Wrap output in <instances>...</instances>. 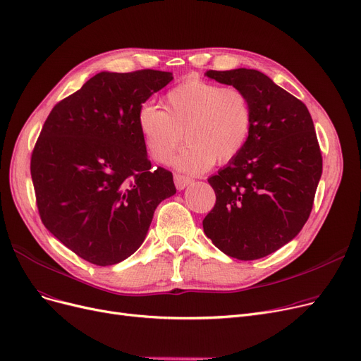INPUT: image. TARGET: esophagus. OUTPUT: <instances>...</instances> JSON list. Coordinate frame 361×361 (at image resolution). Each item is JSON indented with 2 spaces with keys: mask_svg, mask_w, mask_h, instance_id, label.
<instances>
[{
  "mask_svg": "<svg viewBox=\"0 0 361 361\" xmlns=\"http://www.w3.org/2000/svg\"><path fill=\"white\" fill-rule=\"evenodd\" d=\"M192 178L190 177H185V176H183V174H174V183H176V187L178 190H183V189H185L187 185L189 184H192Z\"/></svg>",
  "mask_w": 361,
  "mask_h": 361,
  "instance_id": "34e87169",
  "label": "esophagus"
}]
</instances>
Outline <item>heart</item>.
Returning <instances> with one entry per match:
<instances>
[{
  "mask_svg": "<svg viewBox=\"0 0 361 361\" xmlns=\"http://www.w3.org/2000/svg\"><path fill=\"white\" fill-rule=\"evenodd\" d=\"M138 128L149 154L166 162L184 140L187 145L172 161L183 171L200 174L214 164H228L242 153L252 127V107L238 88L187 80L168 91L165 111L143 106Z\"/></svg>",
  "mask_w": 361,
  "mask_h": 361,
  "instance_id": "b5f03b06",
  "label": "heart"
}]
</instances>
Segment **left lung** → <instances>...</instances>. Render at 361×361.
Listing matches in <instances>:
<instances>
[{
	"instance_id": "8db88e82",
	"label": "left lung",
	"mask_w": 361,
	"mask_h": 361,
	"mask_svg": "<svg viewBox=\"0 0 361 361\" xmlns=\"http://www.w3.org/2000/svg\"><path fill=\"white\" fill-rule=\"evenodd\" d=\"M243 91L252 127L242 153L208 183L215 207L203 231L228 257L258 259L301 231L322 177V152L307 106L255 69L208 71Z\"/></svg>"
}]
</instances>
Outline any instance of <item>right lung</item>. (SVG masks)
Returning a JSON list of instances; mask_svg holds the SVG:
<instances>
[{"label":"right lung","instance_id":"add662e5","mask_svg":"<svg viewBox=\"0 0 361 361\" xmlns=\"http://www.w3.org/2000/svg\"><path fill=\"white\" fill-rule=\"evenodd\" d=\"M171 72H100L57 103L30 158L41 221L82 259L114 265L142 246L156 207L176 195L172 174L152 171L138 128L142 104Z\"/></svg>","mask_w":361,"mask_h":361}]
</instances>
